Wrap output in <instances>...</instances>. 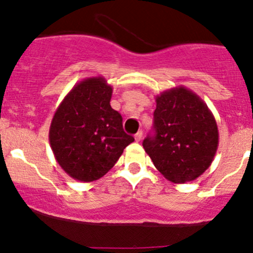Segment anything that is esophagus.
Segmentation results:
<instances>
[{
    "label": "esophagus",
    "mask_w": 253,
    "mask_h": 253,
    "mask_svg": "<svg viewBox=\"0 0 253 253\" xmlns=\"http://www.w3.org/2000/svg\"><path fill=\"white\" fill-rule=\"evenodd\" d=\"M134 139L135 141H140L141 139H143V130H139V132L134 135Z\"/></svg>",
    "instance_id": "1"
}]
</instances>
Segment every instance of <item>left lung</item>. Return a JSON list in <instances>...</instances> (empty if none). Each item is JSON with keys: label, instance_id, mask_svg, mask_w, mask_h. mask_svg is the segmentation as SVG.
Instances as JSON below:
<instances>
[{"label": "left lung", "instance_id": "1", "mask_svg": "<svg viewBox=\"0 0 253 253\" xmlns=\"http://www.w3.org/2000/svg\"><path fill=\"white\" fill-rule=\"evenodd\" d=\"M155 135L143 146L156 169L173 183L196 179L211 167L219 145L213 113L195 92L184 86L156 96Z\"/></svg>", "mask_w": 253, "mask_h": 253}]
</instances>
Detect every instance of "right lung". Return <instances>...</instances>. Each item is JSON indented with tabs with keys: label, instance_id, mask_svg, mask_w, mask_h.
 Instances as JSON below:
<instances>
[{
	"label": "right lung",
	"instance_id": "obj_1",
	"mask_svg": "<svg viewBox=\"0 0 253 253\" xmlns=\"http://www.w3.org/2000/svg\"><path fill=\"white\" fill-rule=\"evenodd\" d=\"M112 94L103 77L85 78L69 91L52 118L48 140L54 158L77 181L101 178L134 141L125 133L120 113L110 107Z\"/></svg>",
	"mask_w": 253,
	"mask_h": 253
}]
</instances>
